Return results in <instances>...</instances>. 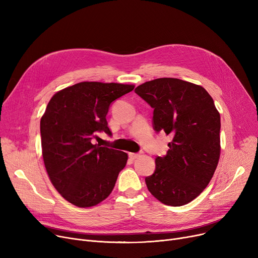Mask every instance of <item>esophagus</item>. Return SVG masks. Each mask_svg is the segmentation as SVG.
<instances>
[{
	"mask_svg": "<svg viewBox=\"0 0 258 258\" xmlns=\"http://www.w3.org/2000/svg\"><path fill=\"white\" fill-rule=\"evenodd\" d=\"M140 156H141V154H134V153H130V155H128V157H130L132 160L137 159V158H139Z\"/></svg>",
	"mask_w": 258,
	"mask_h": 258,
	"instance_id": "obj_1",
	"label": "esophagus"
}]
</instances>
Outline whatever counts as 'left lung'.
I'll list each match as a JSON object with an SVG mask.
<instances>
[{"mask_svg": "<svg viewBox=\"0 0 258 258\" xmlns=\"http://www.w3.org/2000/svg\"><path fill=\"white\" fill-rule=\"evenodd\" d=\"M154 108V130L172 135L155 172L145 178L150 192L168 206H183L204 190L221 154V116L201 86L178 78H158L135 89Z\"/></svg>", "mask_w": 258, "mask_h": 258, "instance_id": "obj_1", "label": "left lung"}]
</instances>
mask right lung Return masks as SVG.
Instances as JSON below:
<instances>
[{
  "label": "right lung",
  "mask_w": 258,
  "mask_h": 258,
  "mask_svg": "<svg viewBox=\"0 0 258 258\" xmlns=\"http://www.w3.org/2000/svg\"><path fill=\"white\" fill-rule=\"evenodd\" d=\"M134 88L83 81L50 99L40 119L43 159L51 183L71 204L92 207L111 195L127 154L91 141L98 132L112 135L108 107Z\"/></svg>",
  "instance_id": "obj_1"
}]
</instances>
